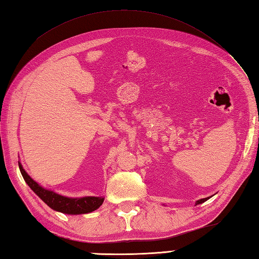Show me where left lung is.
Instances as JSON below:
<instances>
[{"label":"left lung","mask_w":259,"mask_h":259,"mask_svg":"<svg viewBox=\"0 0 259 259\" xmlns=\"http://www.w3.org/2000/svg\"><path fill=\"white\" fill-rule=\"evenodd\" d=\"M208 199H209V197H208V198H202V199L197 200V201H196V205H199V203L205 202V201H206V200H208Z\"/></svg>","instance_id":"1"}]
</instances>
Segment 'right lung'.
I'll return each instance as SVG.
<instances>
[{"label":"right lung","instance_id":"right-lung-1","mask_svg":"<svg viewBox=\"0 0 259 259\" xmlns=\"http://www.w3.org/2000/svg\"><path fill=\"white\" fill-rule=\"evenodd\" d=\"M19 168L22 177L24 178L27 186L53 210L67 214H82L97 210L103 203L104 197L87 196L80 198H71L59 195L56 191L43 188L41 185H38L36 181L33 180L23 169V166H22L20 161Z\"/></svg>","mask_w":259,"mask_h":259}]
</instances>
